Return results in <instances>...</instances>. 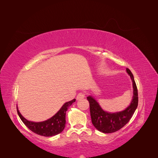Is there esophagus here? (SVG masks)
<instances>
[{
  "label": "esophagus",
  "instance_id": "esophagus-1",
  "mask_svg": "<svg viewBox=\"0 0 158 158\" xmlns=\"http://www.w3.org/2000/svg\"><path fill=\"white\" fill-rule=\"evenodd\" d=\"M84 98H85V94H84V93H82V92L79 93V94L77 95V96H76V99H77L78 100V99H84Z\"/></svg>",
  "mask_w": 158,
  "mask_h": 158
}]
</instances>
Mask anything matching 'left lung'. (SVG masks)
Wrapping results in <instances>:
<instances>
[{
	"instance_id": "8db88e82",
	"label": "left lung",
	"mask_w": 158,
	"mask_h": 158,
	"mask_svg": "<svg viewBox=\"0 0 158 158\" xmlns=\"http://www.w3.org/2000/svg\"><path fill=\"white\" fill-rule=\"evenodd\" d=\"M127 72L132 81L133 97L130 106L124 111L113 113L106 112L103 111L93 97H87L89 103V111L92 124L100 132L112 133L120 130L130 121L137 108L138 97L136 84L131 71L127 69Z\"/></svg>"
}]
</instances>
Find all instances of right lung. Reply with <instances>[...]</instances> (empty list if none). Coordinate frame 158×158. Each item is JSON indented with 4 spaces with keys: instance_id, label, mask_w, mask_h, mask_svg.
<instances>
[{
    "instance_id": "right-lung-1",
    "label": "right lung",
    "mask_w": 158,
    "mask_h": 158,
    "mask_svg": "<svg viewBox=\"0 0 158 158\" xmlns=\"http://www.w3.org/2000/svg\"><path fill=\"white\" fill-rule=\"evenodd\" d=\"M75 101L76 99H74L69 102L65 103L54 116H52L48 120L43 122L35 123L27 121L20 114L18 107L17 112L22 122L33 132L44 136H52L58 135L64 130L66 124V112L68 108L75 102Z\"/></svg>"
}]
</instances>
